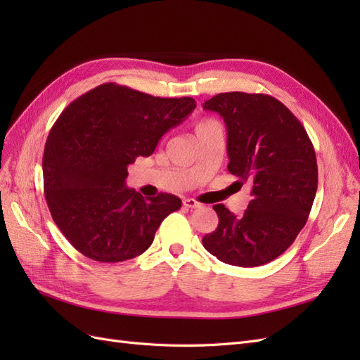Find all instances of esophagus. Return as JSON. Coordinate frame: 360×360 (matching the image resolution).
<instances>
[{
	"instance_id": "obj_1",
	"label": "esophagus",
	"mask_w": 360,
	"mask_h": 360,
	"mask_svg": "<svg viewBox=\"0 0 360 360\" xmlns=\"http://www.w3.org/2000/svg\"><path fill=\"white\" fill-rule=\"evenodd\" d=\"M183 205L189 207V209H200L201 202H198L197 200H193V198H184L183 200Z\"/></svg>"
}]
</instances>
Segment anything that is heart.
I'll use <instances>...</instances> for the list:
<instances>
[{
    "label": "heart",
    "instance_id": "obj_1",
    "mask_svg": "<svg viewBox=\"0 0 360 360\" xmlns=\"http://www.w3.org/2000/svg\"><path fill=\"white\" fill-rule=\"evenodd\" d=\"M214 126H217V122H214V120H212V118H204V120H200V122L195 124V134H201V132H204V130H207V129H210V127H214Z\"/></svg>",
    "mask_w": 360,
    "mask_h": 360
}]
</instances>
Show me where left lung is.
<instances>
[{"label": "left lung", "instance_id": "obj_1", "mask_svg": "<svg viewBox=\"0 0 360 360\" xmlns=\"http://www.w3.org/2000/svg\"><path fill=\"white\" fill-rule=\"evenodd\" d=\"M202 108L226 124L228 171L252 186L242 216L213 205L219 224L202 245L226 264L263 266L284 254L308 221L319 184L314 146L296 115L269 94L221 93Z\"/></svg>", "mask_w": 360, "mask_h": 360}]
</instances>
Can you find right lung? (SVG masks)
Here are the masks:
<instances>
[{
    "label": "right lung",
    "mask_w": 360,
    "mask_h": 360,
    "mask_svg": "<svg viewBox=\"0 0 360 360\" xmlns=\"http://www.w3.org/2000/svg\"><path fill=\"white\" fill-rule=\"evenodd\" d=\"M197 106L102 84L73 101L52 126L43 151V191L69 243L101 263L141 255L181 200L144 198L126 188L127 167L153 153L159 139Z\"/></svg>",
    "instance_id": "right-lung-1"
}]
</instances>
